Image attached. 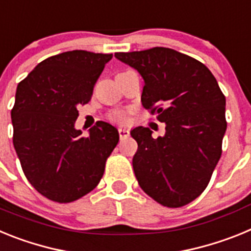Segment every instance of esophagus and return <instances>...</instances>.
I'll return each instance as SVG.
<instances>
[{
	"label": "esophagus",
	"instance_id": "34e87169",
	"mask_svg": "<svg viewBox=\"0 0 251 251\" xmlns=\"http://www.w3.org/2000/svg\"><path fill=\"white\" fill-rule=\"evenodd\" d=\"M118 132H119V137H121V139H126L129 137V130H128L127 128L121 127L118 129Z\"/></svg>",
	"mask_w": 251,
	"mask_h": 251
}]
</instances>
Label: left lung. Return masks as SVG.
Instances as JSON below:
<instances>
[{
    "instance_id": "obj_1",
    "label": "left lung",
    "mask_w": 251,
    "mask_h": 251,
    "mask_svg": "<svg viewBox=\"0 0 251 251\" xmlns=\"http://www.w3.org/2000/svg\"><path fill=\"white\" fill-rule=\"evenodd\" d=\"M145 80L142 104L166 124L165 136L136 127L133 170L148 196L167 207H181L200 196L221 157L226 100L211 72L174 49L117 52Z\"/></svg>"
}]
</instances>
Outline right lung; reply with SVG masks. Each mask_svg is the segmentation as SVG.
<instances>
[{"instance_id": "right-lung-1", "label": "right lung", "mask_w": 251, "mask_h": 251, "mask_svg": "<svg viewBox=\"0 0 251 251\" xmlns=\"http://www.w3.org/2000/svg\"><path fill=\"white\" fill-rule=\"evenodd\" d=\"M112 57L66 51L37 64L17 85L11 110L13 147L28 182L49 200L72 202L89 194L118 143V130L106 122H98L88 136L75 128L77 106L92 99Z\"/></svg>"}]
</instances>
